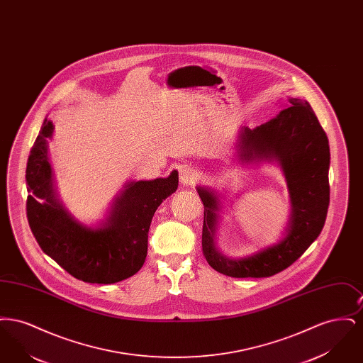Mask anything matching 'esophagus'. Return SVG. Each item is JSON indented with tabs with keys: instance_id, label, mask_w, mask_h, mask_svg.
I'll list each match as a JSON object with an SVG mask.
<instances>
[{
	"instance_id": "obj_1",
	"label": "esophagus",
	"mask_w": 363,
	"mask_h": 363,
	"mask_svg": "<svg viewBox=\"0 0 363 363\" xmlns=\"http://www.w3.org/2000/svg\"><path fill=\"white\" fill-rule=\"evenodd\" d=\"M197 179V172L189 166H184L179 169V181L182 185H193Z\"/></svg>"
}]
</instances>
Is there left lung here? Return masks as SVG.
Returning <instances> with one entry per match:
<instances>
[{"instance_id":"8db88e82","label":"left lung","mask_w":363,"mask_h":363,"mask_svg":"<svg viewBox=\"0 0 363 363\" xmlns=\"http://www.w3.org/2000/svg\"><path fill=\"white\" fill-rule=\"evenodd\" d=\"M290 107L275 118L242 129L240 150L243 160L275 159L287 179L291 199V220L287 235L272 247L246 259H227L213 245L219 211L218 197L197 188L204 206L203 255L218 272L231 277H268L281 272L299 259L320 235L329 206L328 138L311 104L291 98Z\"/></svg>"}]
</instances>
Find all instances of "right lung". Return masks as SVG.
Listing matches in <instances>:
<instances>
[{
  "label": "right lung",
  "instance_id": "add662e5",
  "mask_svg": "<svg viewBox=\"0 0 363 363\" xmlns=\"http://www.w3.org/2000/svg\"><path fill=\"white\" fill-rule=\"evenodd\" d=\"M52 123L45 118L30 151L26 181L27 219L40 249L72 277L111 284L133 277L147 257L148 230L157 207L178 189V173L126 185L99 228L77 223L60 206L52 190L46 138Z\"/></svg>",
  "mask_w": 363,
  "mask_h": 363
}]
</instances>
